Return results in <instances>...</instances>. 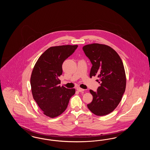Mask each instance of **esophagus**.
Segmentation results:
<instances>
[{
	"mask_svg": "<svg viewBox=\"0 0 150 150\" xmlns=\"http://www.w3.org/2000/svg\"><path fill=\"white\" fill-rule=\"evenodd\" d=\"M76 89H77V91H79V92H84V89H82V88H76Z\"/></svg>",
	"mask_w": 150,
	"mask_h": 150,
	"instance_id": "34e87169",
	"label": "esophagus"
}]
</instances>
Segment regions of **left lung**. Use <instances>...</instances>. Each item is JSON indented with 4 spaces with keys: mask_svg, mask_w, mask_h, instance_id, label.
Here are the masks:
<instances>
[{
    "mask_svg": "<svg viewBox=\"0 0 150 150\" xmlns=\"http://www.w3.org/2000/svg\"><path fill=\"white\" fill-rule=\"evenodd\" d=\"M83 50L92 64L90 78L96 76V81L100 83L97 92L90 90L93 100L87 106L96 115H106L118 106L125 92L124 64L117 53L106 45L93 43L84 46Z\"/></svg>",
    "mask_w": 150,
    "mask_h": 150,
    "instance_id": "obj_1",
    "label": "left lung"
}]
</instances>
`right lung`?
<instances>
[{
  "label": "right lung",
  "mask_w": 150,
  "mask_h": 150,
  "mask_svg": "<svg viewBox=\"0 0 150 150\" xmlns=\"http://www.w3.org/2000/svg\"><path fill=\"white\" fill-rule=\"evenodd\" d=\"M78 45L52 47L40 56L33 70L30 84L33 96L46 116L54 118L62 114L75 89L59 86L62 64L78 48Z\"/></svg>",
  "instance_id": "right-lung-1"
}]
</instances>
